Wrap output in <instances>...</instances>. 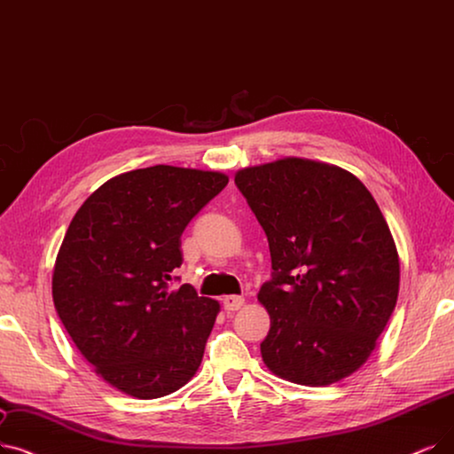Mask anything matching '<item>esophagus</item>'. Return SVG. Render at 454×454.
I'll use <instances>...</instances> for the list:
<instances>
[{"label":"esophagus","instance_id":"obj_1","mask_svg":"<svg viewBox=\"0 0 454 454\" xmlns=\"http://www.w3.org/2000/svg\"><path fill=\"white\" fill-rule=\"evenodd\" d=\"M223 306L226 311H238L245 306V299L238 297V294H228V297L223 299Z\"/></svg>","mask_w":454,"mask_h":454}]
</instances>
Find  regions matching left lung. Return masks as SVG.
<instances>
[{
  "instance_id": "8db88e82",
  "label": "left lung",
  "mask_w": 454,
  "mask_h": 454,
  "mask_svg": "<svg viewBox=\"0 0 454 454\" xmlns=\"http://www.w3.org/2000/svg\"><path fill=\"white\" fill-rule=\"evenodd\" d=\"M235 185L262 224L272 278L265 365L284 380L328 386L358 371L399 294V254L367 187L345 168L284 160L241 168Z\"/></svg>"
}]
</instances>
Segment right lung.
Here are the masks:
<instances>
[{"instance_id": "1", "label": "right lung", "mask_w": 454, "mask_h": 454, "mask_svg": "<svg viewBox=\"0 0 454 454\" xmlns=\"http://www.w3.org/2000/svg\"><path fill=\"white\" fill-rule=\"evenodd\" d=\"M228 184L223 172L155 165L118 174L77 209L51 293L96 374L135 399H160L199 371L221 306L189 284L170 291L182 233Z\"/></svg>"}]
</instances>
